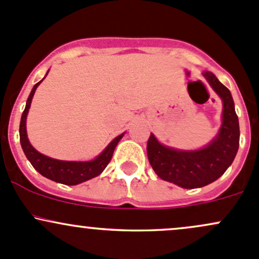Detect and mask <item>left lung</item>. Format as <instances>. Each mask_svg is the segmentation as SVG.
Instances as JSON below:
<instances>
[{"instance_id":"8db88e82","label":"left lung","mask_w":259,"mask_h":259,"mask_svg":"<svg viewBox=\"0 0 259 259\" xmlns=\"http://www.w3.org/2000/svg\"><path fill=\"white\" fill-rule=\"evenodd\" d=\"M208 84L224 102L219 136L199 151H177L163 146L149 136L147 155L153 170L160 179L185 189L201 188L218 180L232 164L240 146V124L229 89L212 73H204Z\"/></svg>"}]
</instances>
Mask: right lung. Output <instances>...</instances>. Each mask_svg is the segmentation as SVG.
<instances>
[{
	"label": "right lung",
	"instance_id": "obj_1",
	"mask_svg": "<svg viewBox=\"0 0 259 259\" xmlns=\"http://www.w3.org/2000/svg\"><path fill=\"white\" fill-rule=\"evenodd\" d=\"M43 80L34 85V88L30 91L28 100H27L26 108H24L23 113H22L21 124H19V141H21L22 149H23L24 154H26L27 159L29 160L33 168L40 173L43 177L48 178V179L53 180V182L60 183V184L65 185H76L80 183L86 182L89 179L97 177L104 171L106 168L107 164L110 163L111 158H112L113 151H115L116 146L123 137V133L116 137L115 140L111 142L110 144L105 148V151L95 158L94 160L90 162H65V160H58L53 159V158L47 157V155L40 154L39 152L35 151L29 143L28 137H27V131H26V118L27 113L30 107V102H32L33 95L35 93V89Z\"/></svg>",
	"mask_w": 259,
	"mask_h": 259
}]
</instances>
